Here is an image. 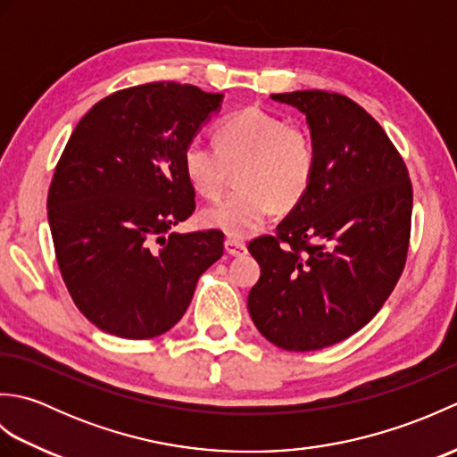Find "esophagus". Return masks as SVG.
Wrapping results in <instances>:
<instances>
[{
  "label": "esophagus",
  "instance_id": "esophagus-1",
  "mask_svg": "<svg viewBox=\"0 0 457 457\" xmlns=\"http://www.w3.org/2000/svg\"><path fill=\"white\" fill-rule=\"evenodd\" d=\"M223 249H226V253L231 255V257H239V255H244L245 251H247L245 244H241V241H237V239H226V241H223Z\"/></svg>",
  "mask_w": 457,
  "mask_h": 457
}]
</instances>
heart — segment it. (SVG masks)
Instances as JSON below:
<instances>
[{
  "label": "heart",
  "mask_w": 457,
  "mask_h": 457,
  "mask_svg": "<svg viewBox=\"0 0 457 457\" xmlns=\"http://www.w3.org/2000/svg\"><path fill=\"white\" fill-rule=\"evenodd\" d=\"M216 149L190 141L182 151V170L204 198H218L229 172L237 192L200 212L206 228L245 239L265 226L270 213L295 210L312 187L318 147L306 128L280 115L244 108L223 118L213 129Z\"/></svg>",
  "instance_id": "obj_1"
}]
</instances>
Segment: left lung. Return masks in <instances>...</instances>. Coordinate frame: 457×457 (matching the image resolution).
<instances>
[{
	"instance_id": "1",
	"label": "left lung",
	"mask_w": 457,
	"mask_h": 457,
	"mask_svg": "<svg viewBox=\"0 0 457 457\" xmlns=\"http://www.w3.org/2000/svg\"><path fill=\"white\" fill-rule=\"evenodd\" d=\"M270 98L306 113L318 169L277 234L249 244L261 277L247 308L270 344L314 352L371 322L399 283L412 182L381 125L347 96L298 90Z\"/></svg>"
}]
</instances>
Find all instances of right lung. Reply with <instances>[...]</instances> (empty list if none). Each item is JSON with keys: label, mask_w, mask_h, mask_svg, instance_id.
Masks as SVG:
<instances>
[{"label": "right lung", "mask_w": 457, "mask_h": 457, "mask_svg": "<svg viewBox=\"0 0 457 457\" xmlns=\"http://www.w3.org/2000/svg\"><path fill=\"white\" fill-rule=\"evenodd\" d=\"M220 102L192 84L133 86L92 105L68 139L48 223L68 293L104 332L164 334L223 255L218 229L170 234L196 208L182 151Z\"/></svg>", "instance_id": "1"}]
</instances>
